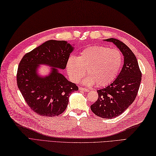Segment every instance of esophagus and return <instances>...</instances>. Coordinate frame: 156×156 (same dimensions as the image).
Wrapping results in <instances>:
<instances>
[{"label":"esophagus","instance_id":"1","mask_svg":"<svg viewBox=\"0 0 156 156\" xmlns=\"http://www.w3.org/2000/svg\"><path fill=\"white\" fill-rule=\"evenodd\" d=\"M79 90H80L82 91H85V92H87V91H90L87 88H83V87H79Z\"/></svg>","mask_w":156,"mask_h":156}]
</instances>
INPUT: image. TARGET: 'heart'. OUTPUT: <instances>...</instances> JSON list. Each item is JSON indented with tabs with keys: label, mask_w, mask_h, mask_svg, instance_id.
Masks as SVG:
<instances>
[{
	"label": "heart",
	"mask_w": 156,
	"mask_h": 156,
	"mask_svg": "<svg viewBox=\"0 0 156 156\" xmlns=\"http://www.w3.org/2000/svg\"><path fill=\"white\" fill-rule=\"evenodd\" d=\"M122 62V54L119 50L105 46H91L81 51L78 58H69L66 71L71 80L77 82L87 70L88 77L83 81L84 83L101 87L115 79Z\"/></svg>",
	"instance_id": "obj_1"
}]
</instances>
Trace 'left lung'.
Wrapping results in <instances>:
<instances>
[{"instance_id":"1","label":"left lung","mask_w":156,"mask_h":156,"mask_svg":"<svg viewBox=\"0 0 156 156\" xmlns=\"http://www.w3.org/2000/svg\"><path fill=\"white\" fill-rule=\"evenodd\" d=\"M124 56V65L117 78L106 87L98 90V99L91 106L96 115L112 119L120 115L135 100L141 81L137 60L131 49L119 40L108 38Z\"/></svg>"}]
</instances>
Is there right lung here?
<instances>
[{
    "label": "right lung",
    "instance_id": "1",
    "mask_svg": "<svg viewBox=\"0 0 156 156\" xmlns=\"http://www.w3.org/2000/svg\"><path fill=\"white\" fill-rule=\"evenodd\" d=\"M73 47L66 41L48 40L23 56L19 64L17 83L27 104L42 116H55L66 108L69 96L78 87L69 81L58 69H65ZM40 64L49 65L52 73L46 78L36 73Z\"/></svg>",
    "mask_w": 156,
    "mask_h": 156
}]
</instances>
